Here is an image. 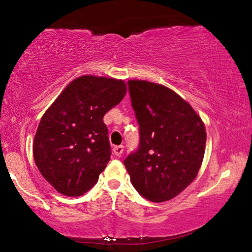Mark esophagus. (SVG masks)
Returning a JSON list of instances; mask_svg holds the SVG:
<instances>
[{
    "mask_svg": "<svg viewBox=\"0 0 252 252\" xmlns=\"http://www.w3.org/2000/svg\"><path fill=\"white\" fill-rule=\"evenodd\" d=\"M113 152L117 157H120L123 153V146H117L113 148Z\"/></svg>",
    "mask_w": 252,
    "mask_h": 252,
    "instance_id": "esophagus-1",
    "label": "esophagus"
}]
</instances>
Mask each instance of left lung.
I'll return each instance as SVG.
<instances>
[{
  "mask_svg": "<svg viewBox=\"0 0 252 252\" xmlns=\"http://www.w3.org/2000/svg\"><path fill=\"white\" fill-rule=\"evenodd\" d=\"M127 83L140 126V147L125 160L126 171L142 197L168 201L197 178L206 150V126L171 89L146 80Z\"/></svg>",
  "mask_w": 252,
  "mask_h": 252,
  "instance_id": "1",
  "label": "left lung"
}]
</instances>
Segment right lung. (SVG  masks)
<instances>
[{"label": "right lung", "mask_w": 252, "mask_h": 252, "mask_svg": "<svg viewBox=\"0 0 252 252\" xmlns=\"http://www.w3.org/2000/svg\"><path fill=\"white\" fill-rule=\"evenodd\" d=\"M126 94L123 80L82 75L45 111L34 136L33 157L59 193L80 197L97 182L111 155L103 117Z\"/></svg>", "instance_id": "obj_1"}]
</instances>
